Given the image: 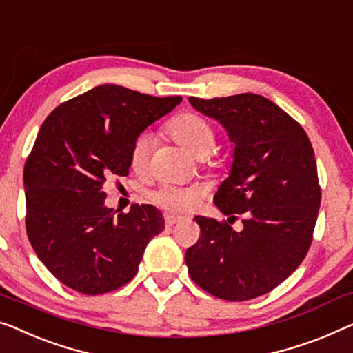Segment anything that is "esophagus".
Returning <instances> with one entry per match:
<instances>
[{
  "mask_svg": "<svg viewBox=\"0 0 353 353\" xmlns=\"http://www.w3.org/2000/svg\"><path fill=\"white\" fill-rule=\"evenodd\" d=\"M181 217H176V215H171V214H166L165 215V223H166V227H172V225H176V223H179L181 222Z\"/></svg>",
  "mask_w": 353,
  "mask_h": 353,
  "instance_id": "34e87169",
  "label": "esophagus"
}]
</instances>
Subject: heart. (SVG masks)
Segmentation results:
<instances>
[{
    "label": "heart",
    "mask_w": 353,
    "mask_h": 353,
    "mask_svg": "<svg viewBox=\"0 0 353 353\" xmlns=\"http://www.w3.org/2000/svg\"><path fill=\"white\" fill-rule=\"evenodd\" d=\"M168 130L179 144L194 157H206L215 145V130L212 123L203 115L194 112H183L171 120ZM154 138L150 133H143L134 139L130 150L131 168L144 172L149 166L150 150ZM204 196L199 185H163L152 193V199L161 208L174 214L192 212L198 208Z\"/></svg>",
    "instance_id": "obj_1"
}]
</instances>
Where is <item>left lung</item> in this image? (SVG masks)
I'll return each mask as SVG.
<instances>
[{"label":"left lung","instance_id":"obj_1","mask_svg":"<svg viewBox=\"0 0 353 353\" xmlns=\"http://www.w3.org/2000/svg\"><path fill=\"white\" fill-rule=\"evenodd\" d=\"M223 126L233 161L214 203L228 219L244 214L243 230L196 215L201 238L188 247V274L227 301L261 296L301 265L320 208L317 165L306 131L271 99L255 93L188 98Z\"/></svg>","mask_w":353,"mask_h":353}]
</instances>
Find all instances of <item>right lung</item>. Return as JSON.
<instances>
[{"label":"right lung","mask_w":353,"mask_h":353,"mask_svg":"<svg viewBox=\"0 0 353 353\" xmlns=\"http://www.w3.org/2000/svg\"><path fill=\"white\" fill-rule=\"evenodd\" d=\"M181 101L104 83L44 120L23 171L26 233L66 287L83 294L117 290L165 230L163 214L150 204L115 215L104 204L103 185L110 176L128 174L134 139Z\"/></svg>","instance_id":"right-lung-1"}]
</instances>
